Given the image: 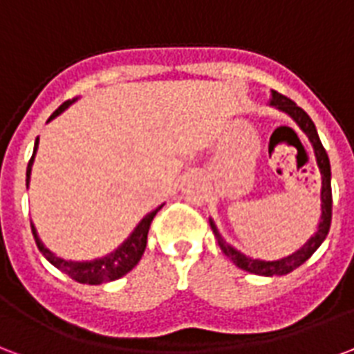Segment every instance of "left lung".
Listing matches in <instances>:
<instances>
[{"instance_id": "left-lung-1", "label": "left lung", "mask_w": 354, "mask_h": 354, "mask_svg": "<svg viewBox=\"0 0 354 354\" xmlns=\"http://www.w3.org/2000/svg\"><path fill=\"white\" fill-rule=\"evenodd\" d=\"M268 106L274 108L278 111H283L286 115H289L295 121V124L299 127L304 134L308 136V142L312 143L313 156H315V162H317L319 174H321V220H319L317 230L313 233L312 237L308 239L306 243L302 244L297 252L289 254L286 257H280V259H274V261H267V259H257V257L246 256L241 250H237L233 244L225 243V239L222 237V233L218 230L216 222L209 218V224H211V230L214 233V237L218 241V246L224 252L225 256L230 257L231 261L235 263L239 268H243L246 272H252V274L257 276H283L293 272L295 268H299L304 261H308L315 250L323 244V241L328 235V230H330V220H332V188H330V160H328V155H326L323 143L319 140L317 129L315 124L310 119L306 111L299 108L295 104L293 100H289L288 97H283L280 93L270 91V100H268Z\"/></svg>"}]
</instances>
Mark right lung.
<instances>
[{
	"mask_svg": "<svg viewBox=\"0 0 354 354\" xmlns=\"http://www.w3.org/2000/svg\"><path fill=\"white\" fill-rule=\"evenodd\" d=\"M80 97L73 98V100H66L57 108V110L50 115L48 123L55 119L57 115H61L63 111L73 106ZM37 149H39V138L35 140V147H33V155H31V160L28 164V171H26V187H29V180H31V169H33V162H35ZM162 207V205H160ZM160 207H156L155 211H151L149 214L138 222V225L132 230L129 237L124 239L123 243L119 244L111 254L104 257H97V259H91V261H73V259H63V257L55 256L54 252L44 246V243L39 237L37 233L35 224L31 222V231H33V237H35V243L41 250V254L46 257L48 261L52 263L55 268H59L61 272H65L66 276H71L73 280L80 281V283H87V286H100V283H106V281L119 280L121 276H124L127 272H130L132 268L136 267L140 259H142L143 252H145V246H147V233L149 225L153 222V218Z\"/></svg>",
	"mask_w": 354,
	"mask_h": 354,
	"instance_id": "right-lung-1",
	"label": "right lung"
}]
</instances>
